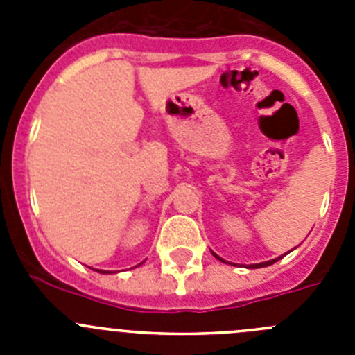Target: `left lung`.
<instances>
[{"instance_id":"obj_1","label":"left lung","mask_w":355,"mask_h":355,"mask_svg":"<svg viewBox=\"0 0 355 355\" xmlns=\"http://www.w3.org/2000/svg\"><path fill=\"white\" fill-rule=\"evenodd\" d=\"M213 256H215L216 259H220V261H224V259L222 258H218V256H216L215 252H213ZM283 258V256H279V258H275V259H270V261H265V263H256V265H250V268H263V266H268V265H274L275 261H279V259Z\"/></svg>"}]
</instances>
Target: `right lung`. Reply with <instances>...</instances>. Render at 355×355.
<instances>
[{
	"instance_id": "1",
	"label": "right lung",
	"mask_w": 355,
	"mask_h": 355,
	"mask_svg": "<svg viewBox=\"0 0 355 355\" xmlns=\"http://www.w3.org/2000/svg\"><path fill=\"white\" fill-rule=\"evenodd\" d=\"M97 272H101V274H110V272H106V270H97Z\"/></svg>"
}]
</instances>
